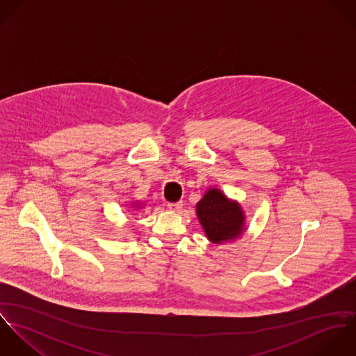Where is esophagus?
Returning a JSON list of instances; mask_svg holds the SVG:
<instances>
[{"label": "esophagus", "mask_w": 356, "mask_h": 356, "mask_svg": "<svg viewBox=\"0 0 356 356\" xmlns=\"http://www.w3.org/2000/svg\"><path fill=\"white\" fill-rule=\"evenodd\" d=\"M181 208H182V203H181V202H179V203L168 204V209H170V211H172V212H179V211H181Z\"/></svg>", "instance_id": "34e87169"}]
</instances>
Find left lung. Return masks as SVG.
<instances>
[{"label": "left lung", "instance_id": "left-lung-1", "mask_svg": "<svg viewBox=\"0 0 356 356\" xmlns=\"http://www.w3.org/2000/svg\"><path fill=\"white\" fill-rule=\"evenodd\" d=\"M196 215L205 237L212 244H230L247 230V218L241 204L229 199L220 189L208 188L196 204Z\"/></svg>", "mask_w": 356, "mask_h": 356}]
</instances>
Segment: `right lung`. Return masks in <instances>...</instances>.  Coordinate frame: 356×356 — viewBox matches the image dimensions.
Instances as JSON below:
<instances>
[{"label": "right lung", "instance_id": "1", "mask_svg": "<svg viewBox=\"0 0 356 356\" xmlns=\"http://www.w3.org/2000/svg\"><path fill=\"white\" fill-rule=\"evenodd\" d=\"M143 207H144V203L140 202V200H134L133 203H130V208H133L136 211H140Z\"/></svg>", "mask_w": 356, "mask_h": 356}]
</instances>
